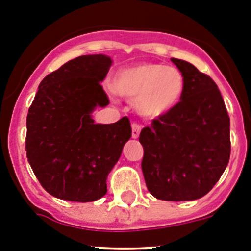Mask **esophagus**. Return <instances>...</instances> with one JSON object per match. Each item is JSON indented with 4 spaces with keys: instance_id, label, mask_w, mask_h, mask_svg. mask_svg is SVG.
I'll list each match as a JSON object with an SVG mask.
<instances>
[{
    "instance_id": "esophagus-1",
    "label": "esophagus",
    "mask_w": 251,
    "mask_h": 251,
    "mask_svg": "<svg viewBox=\"0 0 251 251\" xmlns=\"http://www.w3.org/2000/svg\"><path fill=\"white\" fill-rule=\"evenodd\" d=\"M131 127H132V139H137L140 136V132H141V125H139L137 123H133Z\"/></svg>"
}]
</instances>
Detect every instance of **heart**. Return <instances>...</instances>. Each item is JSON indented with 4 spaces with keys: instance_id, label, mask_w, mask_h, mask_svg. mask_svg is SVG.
Here are the masks:
<instances>
[{
    "instance_id": "obj_1",
    "label": "heart",
    "mask_w": 251,
    "mask_h": 251,
    "mask_svg": "<svg viewBox=\"0 0 251 251\" xmlns=\"http://www.w3.org/2000/svg\"><path fill=\"white\" fill-rule=\"evenodd\" d=\"M112 88L121 97L133 100L141 116L157 119L178 106L186 90V79L175 67L144 63L119 70Z\"/></svg>"
}]
</instances>
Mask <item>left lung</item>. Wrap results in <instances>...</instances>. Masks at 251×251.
<instances>
[{"instance_id":"1","label":"left lung","mask_w":251,"mask_h":251,"mask_svg":"<svg viewBox=\"0 0 251 251\" xmlns=\"http://www.w3.org/2000/svg\"><path fill=\"white\" fill-rule=\"evenodd\" d=\"M186 79L181 102L142 128V173L157 200L181 202L205 196L230 158V120L217 84L193 64L172 58Z\"/></svg>"}]
</instances>
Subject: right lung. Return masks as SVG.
Returning <instances> with one entry per match:
<instances>
[{"label":"right lung","mask_w":251,"mask_h":251,"mask_svg":"<svg viewBox=\"0 0 251 251\" xmlns=\"http://www.w3.org/2000/svg\"><path fill=\"white\" fill-rule=\"evenodd\" d=\"M112 60L104 54L69 60L41 81L27 115L25 151L44 189L59 200L93 202L107 192L106 178L131 137L127 116L95 124L106 106L102 81Z\"/></svg>","instance_id":"1"}]
</instances>
